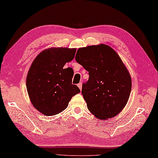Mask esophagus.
Listing matches in <instances>:
<instances>
[{
  "label": "esophagus",
  "instance_id": "34e87169",
  "mask_svg": "<svg viewBox=\"0 0 158 158\" xmlns=\"http://www.w3.org/2000/svg\"><path fill=\"white\" fill-rule=\"evenodd\" d=\"M77 86H78V87H79V88L80 89V90H81V89H82V83H78Z\"/></svg>",
  "mask_w": 158,
  "mask_h": 158
}]
</instances>
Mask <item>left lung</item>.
<instances>
[{"label":"left lung","mask_w":158,"mask_h":158,"mask_svg":"<svg viewBox=\"0 0 158 158\" xmlns=\"http://www.w3.org/2000/svg\"><path fill=\"white\" fill-rule=\"evenodd\" d=\"M75 60L89 72L81 93L88 110L99 119L114 118L127 104L131 79L119 56L106 44L79 48Z\"/></svg>","instance_id":"8db88e82"}]
</instances>
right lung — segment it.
Returning a JSON list of instances; mask_svg holds the SVG:
<instances>
[{
  "label": "right lung",
  "mask_w": 158,
  "mask_h": 158,
  "mask_svg": "<svg viewBox=\"0 0 158 158\" xmlns=\"http://www.w3.org/2000/svg\"><path fill=\"white\" fill-rule=\"evenodd\" d=\"M76 48H51L43 51L32 63L27 77L31 102L43 114L52 116L65 110L72 97L80 92L72 84L73 70L64 69L74 59Z\"/></svg>",
  "instance_id": "obj_1"
}]
</instances>
